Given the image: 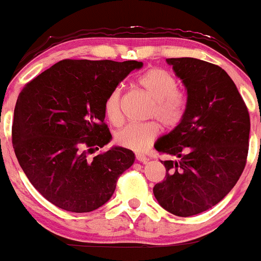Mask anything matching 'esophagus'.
Masks as SVG:
<instances>
[{"label": "esophagus", "instance_id": "esophagus-1", "mask_svg": "<svg viewBox=\"0 0 261 261\" xmlns=\"http://www.w3.org/2000/svg\"><path fill=\"white\" fill-rule=\"evenodd\" d=\"M136 160H137V161H139V162H141V163H146V162L148 161L147 157H146L145 154H141V153H137V154H136Z\"/></svg>", "mask_w": 261, "mask_h": 261}]
</instances>
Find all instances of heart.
Segmentation results:
<instances>
[{
    "label": "heart",
    "mask_w": 261,
    "mask_h": 261,
    "mask_svg": "<svg viewBox=\"0 0 261 261\" xmlns=\"http://www.w3.org/2000/svg\"><path fill=\"white\" fill-rule=\"evenodd\" d=\"M137 84L153 101L150 111L151 116L156 117L167 127L178 125L183 115V99L177 91L178 82L172 74L161 68H152L140 76ZM120 105L121 91L116 88L109 94L104 102L105 114L113 124L121 121ZM159 131V126L154 122L130 124L117 133L116 142L128 150L142 152L152 144Z\"/></svg>",
    "instance_id": "heart-1"
}]
</instances>
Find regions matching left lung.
<instances>
[{
    "label": "left lung",
    "instance_id": "obj_1",
    "mask_svg": "<svg viewBox=\"0 0 261 261\" xmlns=\"http://www.w3.org/2000/svg\"><path fill=\"white\" fill-rule=\"evenodd\" d=\"M187 91L179 124L157 140L166 178L153 187L163 210L191 217L219 203L242 176L248 156L250 117L224 69L196 58L166 59ZM162 162V161H161Z\"/></svg>",
    "mask_w": 261,
    "mask_h": 261
}]
</instances>
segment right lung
<instances>
[{"mask_svg": "<svg viewBox=\"0 0 261 261\" xmlns=\"http://www.w3.org/2000/svg\"><path fill=\"white\" fill-rule=\"evenodd\" d=\"M142 62L64 59L19 93L12 144L23 172L57 207L87 213L104 205L135 153L120 146L90 160L111 141L105 99Z\"/></svg>", "mask_w": 261, "mask_h": 261, "instance_id": "right-lung-1", "label": "right lung"}]
</instances>
